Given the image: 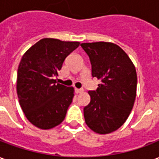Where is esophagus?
Instances as JSON below:
<instances>
[{
  "instance_id": "1",
  "label": "esophagus",
  "mask_w": 159,
  "mask_h": 159,
  "mask_svg": "<svg viewBox=\"0 0 159 159\" xmlns=\"http://www.w3.org/2000/svg\"><path fill=\"white\" fill-rule=\"evenodd\" d=\"M75 92H76V93H81L83 92V89H75Z\"/></svg>"
}]
</instances>
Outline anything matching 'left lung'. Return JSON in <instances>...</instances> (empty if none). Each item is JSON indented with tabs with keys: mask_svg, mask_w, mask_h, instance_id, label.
<instances>
[{
	"mask_svg": "<svg viewBox=\"0 0 159 159\" xmlns=\"http://www.w3.org/2000/svg\"><path fill=\"white\" fill-rule=\"evenodd\" d=\"M92 65V76L100 80L95 91H89L84 107L85 123L93 132L107 134L118 129L129 116L136 97L135 67L123 49L112 42L81 44Z\"/></svg>",
	"mask_w": 159,
	"mask_h": 159,
	"instance_id": "obj_1",
	"label": "left lung"
}]
</instances>
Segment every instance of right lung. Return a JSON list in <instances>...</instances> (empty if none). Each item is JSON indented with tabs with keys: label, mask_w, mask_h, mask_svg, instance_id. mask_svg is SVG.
I'll return each instance as SVG.
<instances>
[{
	"label": "right lung",
	"mask_w": 159,
	"mask_h": 159,
	"mask_svg": "<svg viewBox=\"0 0 159 159\" xmlns=\"http://www.w3.org/2000/svg\"><path fill=\"white\" fill-rule=\"evenodd\" d=\"M79 44L43 38L24 53L18 68L17 94L26 118L34 126L50 129L65 119L74 88L57 83L54 77Z\"/></svg>",
	"instance_id": "1"
}]
</instances>
